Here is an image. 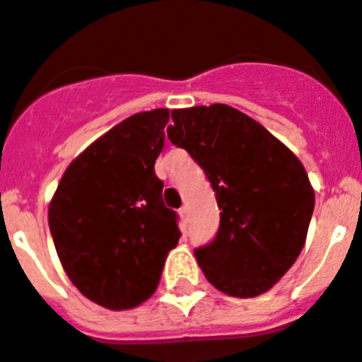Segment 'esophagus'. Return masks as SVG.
<instances>
[{
    "label": "esophagus",
    "mask_w": 362,
    "mask_h": 362,
    "mask_svg": "<svg viewBox=\"0 0 362 362\" xmlns=\"http://www.w3.org/2000/svg\"><path fill=\"white\" fill-rule=\"evenodd\" d=\"M178 215H180L182 223H187V218H189V211H187V206H182V208L178 209Z\"/></svg>",
    "instance_id": "obj_1"
}]
</instances>
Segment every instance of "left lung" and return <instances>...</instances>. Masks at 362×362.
Instances as JSON below:
<instances>
[{
    "mask_svg": "<svg viewBox=\"0 0 362 362\" xmlns=\"http://www.w3.org/2000/svg\"><path fill=\"white\" fill-rule=\"evenodd\" d=\"M167 136L204 169L221 226L195 257L215 289L254 298L272 289L300 256L315 209L305 167L256 119L228 105L171 112Z\"/></svg>",
    "mask_w": 362,
    "mask_h": 362,
    "instance_id": "1",
    "label": "left lung"
}]
</instances>
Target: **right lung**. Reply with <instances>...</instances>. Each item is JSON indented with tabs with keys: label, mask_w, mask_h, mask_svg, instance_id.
Returning <instances> with one entry per match:
<instances>
[{
	"label": "right lung",
	"mask_w": 362,
	"mask_h": 362,
	"mask_svg": "<svg viewBox=\"0 0 362 362\" xmlns=\"http://www.w3.org/2000/svg\"><path fill=\"white\" fill-rule=\"evenodd\" d=\"M167 121L169 108H156L115 124L69 163L49 202L62 269L88 300L112 311L153 296L182 235L154 175Z\"/></svg>",
	"instance_id": "right-lung-1"
}]
</instances>
